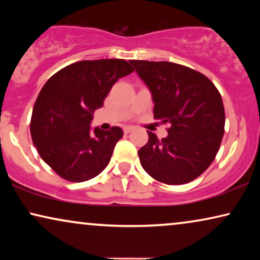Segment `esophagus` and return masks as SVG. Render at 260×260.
<instances>
[{
	"label": "esophagus",
	"instance_id": "esophagus-1",
	"mask_svg": "<svg viewBox=\"0 0 260 260\" xmlns=\"http://www.w3.org/2000/svg\"><path fill=\"white\" fill-rule=\"evenodd\" d=\"M134 130V126H124L123 127V131H124V134H129V133H131V131Z\"/></svg>",
	"mask_w": 260,
	"mask_h": 260
}]
</instances>
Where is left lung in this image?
<instances>
[{"label":"left lung","instance_id":"left-lung-1","mask_svg":"<svg viewBox=\"0 0 260 260\" xmlns=\"http://www.w3.org/2000/svg\"><path fill=\"white\" fill-rule=\"evenodd\" d=\"M154 99V119L169 124L158 140L148 131V143L138 150L141 165L151 177L167 184H184L201 175L214 161L225 131L221 94L205 74L168 61L131 60Z\"/></svg>","mask_w":260,"mask_h":260}]
</instances>
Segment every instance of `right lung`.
Wrapping results in <instances>:
<instances>
[{
	"label": "right lung",
	"instance_id": "1",
	"mask_svg": "<svg viewBox=\"0 0 260 260\" xmlns=\"http://www.w3.org/2000/svg\"><path fill=\"white\" fill-rule=\"evenodd\" d=\"M131 72L124 59L83 60L58 71L41 88L31 113V140L63 180L84 182L109 165L123 131L112 126L91 133L90 123L116 81Z\"/></svg>",
	"mask_w": 260,
	"mask_h": 260
}]
</instances>
